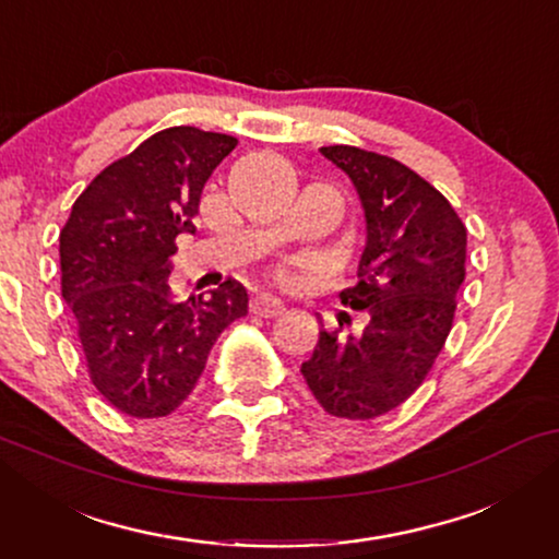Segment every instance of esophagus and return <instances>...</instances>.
Wrapping results in <instances>:
<instances>
[{"instance_id":"obj_1","label":"esophagus","mask_w":559,"mask_h":559,"mask_svg":"<svg viewBox=\"0 0 559 559\" xmlns=\"http://www.w3.org/2000/svg\"><path fill=\"white\" fill-rule=\"evenodd\" d=\"M251 312H254V316H262V318H277L285 312V305H282L277 297L259 295L251 300Z\"/></svg>"}]
</instances>
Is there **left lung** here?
<instances>
[{"mask_svg":"<svg viewBox=\"0 0 559 559\" xmlns=\"http://www.w3.org/2000/svg\"><path fill=\"white\" fill-rule=\"evenodd\" d=\"M354 180L366 213L358 282L341 302L369 310L361 335L320 331L302 377L328 415L373 419L417 392L453 328L465 224L400 159L350 144L320 150Z\"/></svg>","mask_w":559,"mask_h":559,"instance_id":"8db88e82","label":"left lung"}]
</instances>
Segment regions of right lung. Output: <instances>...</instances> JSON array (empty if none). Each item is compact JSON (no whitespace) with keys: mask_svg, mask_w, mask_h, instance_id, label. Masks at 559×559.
I'll use <instances>...</instances> for the list:
<instances>
[{"mask_svg":"<svg viewBox=\"0 0 559 559\" xmlns=\"http://www.w3.org/2000/svg\"><path fill=\"white\" fill-rule=\"evenodd\" d=\"M239 140L170 127L104 167L60 231V293L73 310L88 377L114 409L167 417L193 392L224 328L247 316V289L170 297V257L193 234L201 193Z\"/></svg>","mask_w":559,"mask_h":559,"instance_id":"obj_1","label":"right lung"}]
</instances>
